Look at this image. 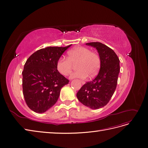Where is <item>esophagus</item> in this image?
Listing matches in <instances>:
<instances>
[{
  "label": "esophagus",
  "mask_w": 148,
  "mask_h": 148,
  "mask_svg": "<svg viewBox=\"0 0 148 148\" xmlns=\"http://www.w3.org/2000/svg\"><path fill=\"white\" fill-rule=\"evenodd\" d=\"M81 83H82V84H85V82H84V81H83V80H81Z\"/></svg>",
  "instance_id": "obj_1"
}]
</instances>
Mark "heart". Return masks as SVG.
Listing matches in <instances>:
<instances>
[{
	"instance_id": "obj_1",
	"label": "heart",
	"mask_w": 148,
	"mask_h": 148,
	"mask_svg": "<svg viewBox=\"0 0 148 148\" xmlns=\"http://www.w3.org/2000/svg\"><path fill=\"white\" fill-rule=\"evenodd\" d=\"M75 64L78 69L72 74V78L84 79L88 74L94 77L100 68L101 59L97 52L84 47H77L68 52V58L61 57L58 59L56 68L60 74L68 76L71 74Z\"/></svg>"
}]
</instances>
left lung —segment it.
Instances as JSON below:
<instances>
[{"mask_svg":"<svg viewBox=\"0 0 148 148\" xmlns=\"http://www.w3.org/2000/svg\"><path fill=\"white\" fill-rule=\"evenodd\" d=\"M86 44L98 50L101 67L95 78L83 85L77 92V97L85 106L98 109L107 105L114 94L120 71V61L114 51L105 44L99 42Z\"/></svg>","mask_w":148,"mask_h":148,"instance_id":"left-lung-1","label":"left lung"}]
</instances>
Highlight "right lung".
I'll list each match as a JSON object with an SVG mask.
<instances>
[{"mask_svg": "<svg viewBox=\"0 0 148 148\" xmlns=\"http://www.w3.org/2000/svg\"><path fill=\"white\" fill-rule=\"evenodd\" d=\"M71 45L41 49L26 60L22 72L23 94L34 112L41 113L49 110L57 102L61 88L69 83L58 71L56 64Z\"/></svg>", "mask_w": 148, "mask_h": 148, "instance_id": "1", "label": "right lung"}]
</instances>
